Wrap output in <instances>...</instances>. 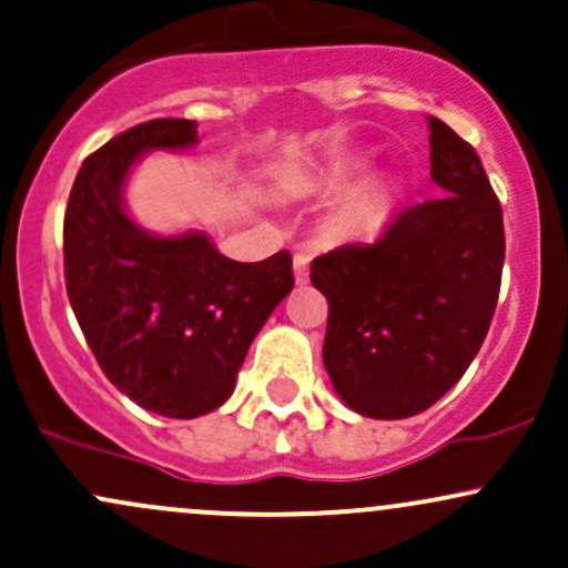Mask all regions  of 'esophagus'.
I'll return each mask as SVG.
<instances>
[{
	"mask_svg": "<svg viewBox=\"0 0 568 568\" xmlns=\"http://www.w3.org/2000/svg\"><path fill=\"white\" fill-rule=\"evenodd\" d=\"M293 275H296L298 285H304L310 280V256L306 253H296L293 256Z\"/></svg>",
	"mask_w": 568,
	"mask_h": 568,
	"instance_id": "1",
	"label": "esophagus"
}]
</instances>
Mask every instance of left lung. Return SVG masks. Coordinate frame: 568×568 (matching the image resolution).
<instances>
[{
	"label": "left lung",
	"instance_id": "obj_1",
	"mask_svg": "<svg viewBox=\"0 0 568 568\" xmlns=\"http://www.w3.org/2000/svg\"><path fill=\"white\" fill-rule=\"evenodd\" d=\"M429 175L443 197L400 207L374 245L312 262L328 298L323 363L371 419H406L465 376L497 310L505 224L478 152L429 116Z\"/></svg>",
	"mask_w": 568,
	"mask_h": 568
}]
</instances>
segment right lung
<instances>
[{
    "mask_svg": "<svg viewBox=\"0 0 568 568\" xmlns=\"http://www.w3.org/2000/svg\"><path fill=\"white\" fill-rule=\"evenodd\" d=\"M197 143V122L149 120L82 162L63 216V275L106 379L141 408L194 419L232 395L247 347L293 288L291 253L221 256L202 232L158 237L133 224L122 186L149 149Z\"/></svg>",
    "mask_w": 568,
    "mask_h": 568,
    "instance_id": "1",
    "label": "right lung"
}]
</instances>
